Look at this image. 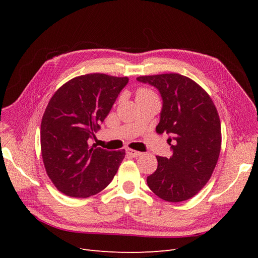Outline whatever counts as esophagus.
I'll use <instances>...</instances> for the list:
<instances>
[{
    "instance_id": "obj_1",
    "label": "esophagus",
    "mask_w": 258,
    "mask_h": 258,
    "mask_svg": "<svg viewBox=\"0 0 258 258\" xmlns=\"http://www.w3.org/2000/svg\"><path fill=\"white\" fill-rule=\"evenodd\" d=\"M127 153L131 156V157H139V156H141L142 155V153L141 152H138V151H135V150H127Z\"/></svg>"
}]
</instances>
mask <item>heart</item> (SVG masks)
I'll list each match as a JSON object with an SVG mask.
<instances>
[{
    "label": "heart",
    "instance_id": "1",
    "mask_svg": "<svg viewBox=\"0 0 258 258\" xmlns=\"http://www.w3.org/2000/svg\"><path fill=\"white\" fill-rule=\"evenodd\" d=\"M144 96H153V93L151 91H148L147 89H140L137 93V97H144Z\"/></svg>",
    "mask_w": 258,
    "mask_h": 258
}]
</instances>
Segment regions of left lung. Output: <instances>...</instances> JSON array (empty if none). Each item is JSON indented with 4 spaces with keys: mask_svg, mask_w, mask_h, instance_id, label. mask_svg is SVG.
<instances>
[{
    "mask_svg": "<svg viewBox=\"0 0 258 258\" xmlns=\"http://www.w3.org/2000/svg\"><path fill=\"white\" fill-rule=\"evenodd\" d=\"M138 82L157 89L162 99L156 131L168 134L172 156H157L158 166L147 176L151 190L163 200L194 197L213 173L221 152V121L212 99L188 77L170 73L140 76Z\"/></svg>",
    "mask_w": 258,
    "mask_h": 258,
    "instance_id": "left-lung-1",
    "label": "left lung"
}]
</instances>
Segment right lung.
Segmentation results:
<instances>
[{
  "instance_id": "obj_1",
  "label": "right lung",
  "mask_w": 258,
  "mask_h": 258,
  "mask_svg": "<svg viewBox=\"0 0 258 258\" xmlns=\"http://www.w3.org/2000/svg\"><path fill=\"white\" fill-rule=\"evenodd\" d=\"M128 77L87 74L60 87L41 123L44 166L54 186L67 196L87 198L112 182L124 151L91 146Z\"/></svg>"
}]
</instances>
